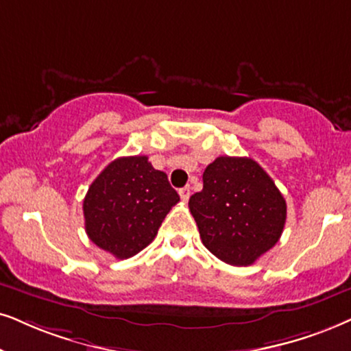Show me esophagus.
I'll list each match as a JSON object with an SVG mask.
<instances>
[{
    "mask_svg": "<svg viewBox=\"0 0 351 351\" xmlns=\"http://www.w3.org/2000/svg\"><path fill=\"white\" fill-rule=\"evenodd\" d=\"M180 197H181V201L183 202H188V199H189V196H191V189H189V186H184V188H181L180 191Z\"/></svg>",
    "mask_w": 351,
    "mask_h": 351,
    "instance_id": "obj_1",
    "label": "esophagus"
}]
</instances>
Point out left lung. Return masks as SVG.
Here are the masks:
<instances>
[{"mask_svg": "<svg viewBox=\"0 0 351 351\" xmlns=\"http://www.w3.org/2000/svg\"><path fill=\"white\" fill-rule=\"evenodd\" d=\"M201 193L189 197L204 246L223 263L251 265L265 254L287 220V202L259 163L219 157L202 175Z\"/></svg>", "mask_w": 351, "mask_h": 351, "instance_id": "1", "label": "left lung"}]
</instances>
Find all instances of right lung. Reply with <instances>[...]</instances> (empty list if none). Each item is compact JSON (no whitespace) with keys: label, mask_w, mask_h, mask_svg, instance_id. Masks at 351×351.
<instances>
[{"label":"right lung","mask_w":351,"mask_h":351,"mask_svg":"<svg viewBox=\"0 0 351 351\" xmlns=\"http://www.w3.org/2000/svg\"><path fill=\"white\" fill-rule=\"evenodd\" d=\"M178 201L167 173L155 170L145 155L119 157L105 167L84 197L86 233L100 250L128 259L154 241Z\"/></svg>","instance_id":"right-lung-1"}]
</instances>
